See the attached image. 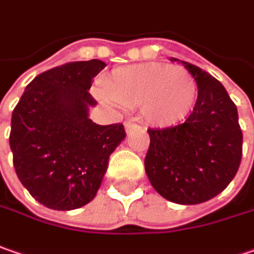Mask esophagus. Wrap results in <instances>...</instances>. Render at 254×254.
<instances>
[{
	"mask_svg": "<svg viewBox=\"0 0 254 254\" xmlns=\"http://www.w3.org/2000/svg\"><path fill=\"white\" fill-rule=\"evenodd\" d=\"M138 127V124H135V122H130V121H127L125 122V129H127V132H130L133 127Z\"/></svg>",
	"mask_w": 254,
	"mask_h": 254,
	"instance_id": "34e87169",
	"label": "esophagus"
}]
</instances>
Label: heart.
<instances>
[{
    "instance_id": "heart-1",
    "label": "heart",
    "mask_w": 254,
    "mask_h": 254,
    "mask_svg": "<svg viewBox=\"0 0 254 254\" xmlns=\"http://www.w3.org/2000/svg\"><path fill=\"white\" fill-rule=\"evenodd\" d=\"M102 99H112L127 108L139 106L140 115L153 127H173L190 115L199 86L182 66L148 62L122 66L105 79Z\"/></svg>"
}]
</instances>
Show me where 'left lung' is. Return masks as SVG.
Instances as JSON below:
<instances>
[{
    "label": "left lung",
    "mask_w": 254,
    "mask_h": 254,
    "mask_svg": "<svg viewBox=\"0 0 254 254\" xmlns=\"http://www.w3.org/2000/svg\"><path fill=\"white\" fill-rule=\"evenodd\" d=\"M197 82L189 118L169 127H149L145 171L155 190L173 203L197 204L223 192L242 160L243 133L225 86L183 61Z\"/></svg>",
    "instance_id": "obj_1"
}]
</instances>
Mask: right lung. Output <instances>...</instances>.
<instances>
[{"mask_svg": "<svg viewBox=\"0 0 254 254\" xmlns=\"http://www.w3.org/2000/svg\"><path fill=\"white\" fill-rule=\"evenodd\" d=\"M99 60L68 62L39 73L12 111L9 146L18 179L39 203L72 210L89 203L104 179L111 153L125 139L122 124L88 118L96 104Z\"/></svg>", "mask_w": 254, "mask_h": 254, "instance_id": "obj_1", "label": "right lung"}]
</instances>
